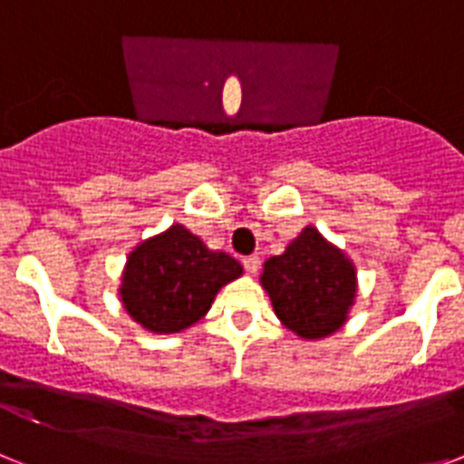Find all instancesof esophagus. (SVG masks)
I'll use <instances>...</instances> for the list:
<instances>
[{"instance_id": "esophagus-1", "label": "esophagus", "mask_w": 464, "mask_h": 464, "mask_svg": "<svg viewBox=\"0 0 464 464\" xmlns=\"http://www.w3.org/2000/svg\"><path fill=\"white\" fill-rule=\"evenodd\" d=\"M244 269L248 274H256L257 269H260V257L257 256H248V257H244Z\"/></svg>"}]
</instances>
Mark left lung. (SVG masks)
I'll return each mask as SVG.
<instances>
[{
    "label": "left lung",
    "instance_id": "left-lung-1",
    "mask_svg": "<svg viewBox=\"0 0 464 464\" xmlns=\"http://www.w3.org/2000/svg\"><path fill=\"white\" fill-rule=\"evenodd\" d=\"M260 283L278 321L302 339L334 334L348 321L358 293L353 262L311 225L283 256L265 262Z\"/></svg>",
    "mask_w": 464,
    "mask_h": 464
}]
</instances>
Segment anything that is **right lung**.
<instances>
[{"label":"right lung","mask_w":464,"mask_h":464,"mask_svg":"<svg viewBox=\"0 0 464 464\" xmlns=\"http://www.w3.org/2000/svg\"><path fill=\"white\" fill-rule=\"evenodd\" d=\"M244 274L223 251H211L183 225L134 246L122 269L121 302L134 323L155 334L188 330L207 315L218 290Z\"/></svg>","instance_id":"right-lung-1"}]
</instances>
